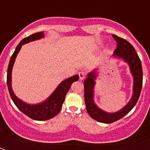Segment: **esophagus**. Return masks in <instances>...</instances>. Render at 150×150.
<instances>
[{"label":"esophagus","instance_id":"34e87169","mask_svg":"<svg viewBox=\"0 0 150 150\" xmlns=\"http://www.w3.org/2000/svg\"><path fill=\"white\" fill-rule=\"evenodd\" d=\"M85 75H86V74H85L83 71H80V72H79V79L80 80H83L85 79Z\"/></svg>","mask_w":150,"mask_h":150}]
</instances>
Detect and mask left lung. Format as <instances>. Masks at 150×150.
<instances>
[{
    "instance_id": "obj_1",
    "label": "left lung",
    "mask_w": 150,
    "mask_h": 150,
    "mask_svg": "<svg viewBox=\"0 0 150 150\" xmlns=\"http://www.w3.org/2000/svg\"><path fill=\"white\" fill-rule=\"evenodd\" d=\"M117 42V48L114 51L113 56L117 58H122L129 65L133 76V94L130 101L119 111L107 113L99 108L94 103V86L96 79V70L89 72L84 81V98L86 110L89 116L94 120L105 124L113 123L122 118L132 110L139 98L142 86V68L141 61L135 52V48L128 41L116 35H112Z\"/></svg>"
}]
</instances>
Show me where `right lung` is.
<instances>
[{
	"instance_id": "add662e5",
	"label": "right lung",
	"mask_w": 150,
	"mask_h": 150,
	"mask_svg": "<svg viewBox=\"0 0 150 150\" xmlns=\"http://www.w3.org/2000/svg\"><path fill=\"white\" fill-rule=\"evenodd\" d=\"M44 37L43 32H40L30 35L28 37H25L22 40L18 45L15 48V52L13 53L12 56L11 57L9 64H8V71H7V85H8V91L11 97V100L15 104V106L20 110L21 111L30 118L36 120V121H46L54 117L58 114L61 110L62 104H63L65 96L70 89L71 86L73 82L79 80V76L75 75L72 77H70L67 79L61 82L59 86L54 90V93L48 97L45 101L38 104H29L23 102L15 96L11 88V71L15 63V58L17 57L19 50L22 48V46L31 41L40 40Z\"/></svg>"
}]
</instances>
